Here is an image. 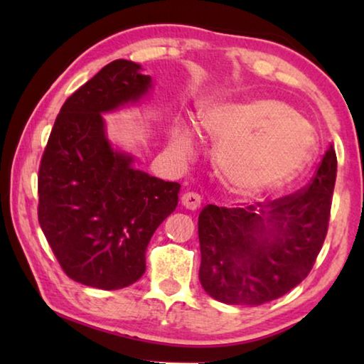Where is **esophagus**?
Wrapping results in <instances>:
<instances>
[{"label": "esophagus", "instance_id": "1", "mask_svg": "<svg viewBox=\"0 0 364 364\" xmlns=\"http://www.w3.org/2000/svg\"><path fill=\"white\" fill-rule=\"evenodd\" d=\"M200 196L197 193H184L181 197V204L188 208V210H197L200 207Z\"/></svg>", "mask_w": 364, "mask_h": 364}]
</instances>
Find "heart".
Instances as JSON below:
<instances>
[{"instance_id": "1", "label": "heart", "mask_w": 364, "mask_h": 364, "mask_svg": "<svg viewBox=\"0 0 364 364\" xmlns=\"http://www.w3.org/2000/svg\"><path fill=\"white\" fill-rule=\"evenodd\" d=\"M200 128L220 143L221 180L245 197L284 186L311 162L318 147L315 127L278 100L215 102L202 112ZM171 147L181 159L193 156L194 128L178 127Z\"/></svg>"}]
</instances>
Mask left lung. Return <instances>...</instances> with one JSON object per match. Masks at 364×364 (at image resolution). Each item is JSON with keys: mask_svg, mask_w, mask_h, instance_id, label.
<instances>
[{"mask_svg": "<svg viewBox=\"0 0 364 364\" xmlns=\"http://www.w3.org/2000/svg\"><path fill=\"white\" fill-rule=\"evenodd\" d=\"M337 157L329 147L305 188L255 205L208 204L199 215L204 291L228 305H262L299 286L328 234Z\"/></svg>", "mask_w": 364, "mask_h": 364, "instance_id": "left-lung-1", "label": "left lung"}]
</instances>
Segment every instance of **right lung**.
Here are the masks:
<instances>
[{"instance_id": "obj_1", "label": "right lung", "mask_w": 364, "mask_h": 364, "mask_svg": "<svg viewBox=\"0 0 364 364\" xmlns=\"http://www.w3.org/2000/svg\"><path fill=\"white\" fill-rule=\"evenodd\" d=\"M152 86L141 65L117 59L67 97L38 170V221L60 268L85 286L114 291L146 271L154 231L178 205L180 184L133 168L114 151L104 112Z\"/></svg>"}]
</instances>
